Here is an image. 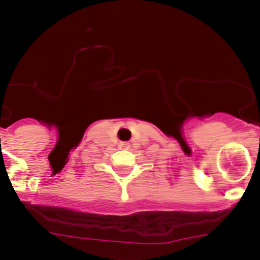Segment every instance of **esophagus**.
I'll return each instance as SVG.
<instances>
[{
  "instance_id": "34e87169",
  "label": "esophagus",
  "mask_w": 260,
  "mask_h": 260,
  "mask_svg": "<svg viewBox=\"0 0 260 260\" xmlns=\"http://www.w3.org/2000/svg\"><path fill=\"white\" fill-rule=\"evenodd\" d=\"M129 148V145H128L127 143H120L119 144V149H128Z\"/></svg>"
}]
</instances>
